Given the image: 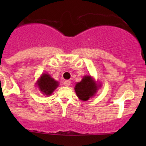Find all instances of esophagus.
<instances>
[{"label": "esophagus", "instance_id": "esophagus-1", "mask_svg": "<svg viewBox=\"0 0 146 146\" xmlns=\"http://www.w3.org/2000/svg\"><path fill=\"white\" fill-rule=\"evenodd\" d=\"M64 84L65 86L68 87L69 85H70V80H65L64 82Z\"/></svg>", "mask_w": 146, "mask_h": 146}]
</instances>
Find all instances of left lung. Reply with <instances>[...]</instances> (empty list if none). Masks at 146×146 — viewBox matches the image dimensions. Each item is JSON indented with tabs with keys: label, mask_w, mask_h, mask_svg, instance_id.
I'll return each instance as SVG.
<instances>
[{
	"label": "left lung",
	"mask_w": 146,
	"mask_h": 146,
	"mask_svg": "<svg viewBox=\"0 0 146 146\" xmlns=\"http://www.w3.org/2000/svg\"><path fill=\"white\" fill-rule=\"evenodd\" d=\"M98 85L95 83L91 76H86L82 78L81 82H78L75 88L76 94L79 99L87 101L93 96L97 92Z\"/></svg>",
	"instance_id": "8db88e82"
}]
</instances>
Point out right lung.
<instances>
[{
	"instance_id": "add662e5",
	"label": "right lung",
	"mask_w": 146,
	"mask_h": 146,
	"mask_svg": "<svg viewBox=\"0 0 146 146\" xmlns=\"http://www.w3.org/2000/svg\"><path fill=\"white\" fill-rule=\"evenodd\" d=\"M58 85V82L53 79L49 75L46 73H44L41 76L37 82V86L40 89V91H42V94L46 95H51Z\"/></svg>"
}]
</instances>
